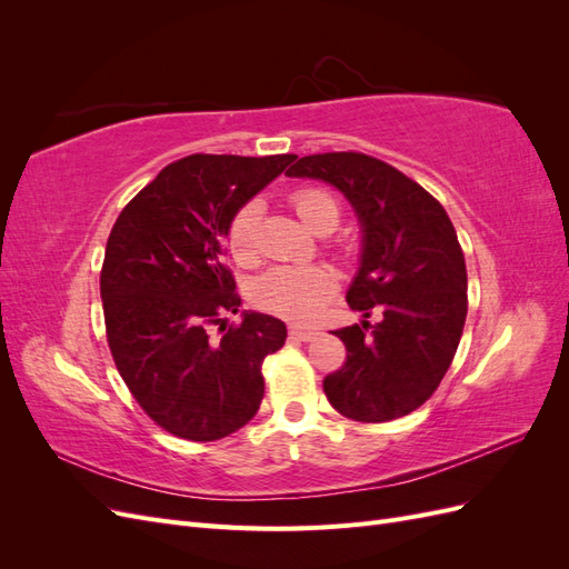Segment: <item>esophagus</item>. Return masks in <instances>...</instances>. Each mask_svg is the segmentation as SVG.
<instances>
[{
  "mask_svg": "<svg viewBox=\"0 0 569 569\" xmlns=\"http://www.w3.org/2000/svg\"><path fill=\"white\" fill-rule=\"evenodd\" d=\"M289 337L299 341H311L318 337L316 330H306V327H289Z\"/></svg>",
  "mask_w": 569,
  "mask_h": 569,
  "instance_id": "obj_1",
  "label": "esophagus"
}]
</instances>
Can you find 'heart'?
<instances>
[{
    "label": "heart",
    "instance_id": "1",
    "mask_svg": "<svg viewBox=\"0 0 569 569\" xmlns=\"http://www.w3.org/2000/svg\"><path fill=\"white\" fill-rule=\"evenodd\" d=\"M291 206L313 232H332L341 216L337 197L322 187L297 189L291 194ZM258 226H261V206H258V201L239 206L228 222V249L239 266H251L258 258ZM335 289L337 274L330 268L278 266L253 282L251 297L268 313L295 322H311L332 299Z\"/></svg>",
    "mask_w": 569,
    "mask_h": 569
}]
</instances>
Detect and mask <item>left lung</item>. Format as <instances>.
I'll use <instances>...</instances> for the list:
<instances>
[{
  "instance_id": "left-lung-1",
  "label": "left lung",
  "mask_w": 569,
  "mask_h": 569,
  "mask_svg": "<svg viewBox=\"0 0 569 569\" xmlns=\"http://www.w3.org/2000/svg\"><path fill=\"white\" fill-rule=\"evenodd\" d=\"M289 178L335 184L363 228L347 301L380 322L341 327L343 366L327 401L356 422H389L420 408L443 380L468 316V270L443 206L393 166L360 151L295 157Z\"/></svg>"
}]
</instances>
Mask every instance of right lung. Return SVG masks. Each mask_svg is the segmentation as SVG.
<instances>
[{
	"mask_svg": "<svg viewBox=\"0 0 569 569\" xmlns=\"http://www.w3.org/2000/svg\"><path fill=\"white\" fill-rule=\"evenodd\" d=\"M291 161L192 153L168 163L109 234L99 287L113 363L147 416L180 439L228 437L261 406L263 358L284 347L287 327L263 313L222 320L242 303L226 232Z\"/></svg>",
	"mask_w": 569,
	"mask_h": 569,
	"instance_id": "right-lung-1",
	"label": "right lung"
}]
</instances>
